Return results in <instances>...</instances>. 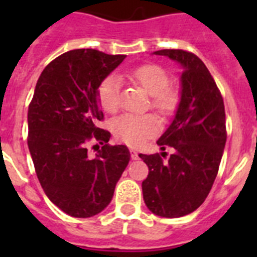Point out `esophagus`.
<instances>
[{
	"label": "esophagus",
	"mask_w": 257,
	"mask_h": 257,
	"mask_svg": "<svg viewBox=\"0 0 257 257\" xmlns=\"http://www.w3.org/2000/svg\"><path fill=\"white\" fill-rule=\"evenodd\" d=\"M131 158H133V160H138V158H139V154H138V152H135L134 149H131Z\"/></svg>",
	"instance_id": "obj_1"
}]
</instances>
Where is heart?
<instances>
[{"instance_id": "b5f03b06", "label": "heart", "mask_w": 257, "mask_h": 257, "mask_svg": "<svg viewBox=\"0 0 257 257\" xmlns=\"http://www.w3.org/2000/svg\"><path fill=\"white\" fill-rule=\"evenodd\" d=\"M128 81L140 86L149 95V106L162 118L176 113L180 104V91L170 83V73L154 63L142 64L123 73ZM97 101L108 113L117 112L121 104V83L117 76H106L96 90ZM114 135L130 147H140L160 131V122L153 114H123L112 123Z\"/></svg>"}]
</instances>
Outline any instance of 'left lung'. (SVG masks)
Instances as JSON below:
<instances>
[{
	"label": "left lung",
	"mask_w": 257,
	"mask_h": 257,
	"mask_svg": "<svg viewBox=\"0 0 257 257\" xmlns=\"http://www.w3.org/2000/svg\"><path fill=\"white\" fill-rule=\"evenodd\" d=\"M183 67L181 100L174 121L157 142L174 153L139 154L149 169L142 184L147 207L162 217H180L205 202L219 171L226 142L225 108L210 70L193 52L158 50Z\"/></svg>",
	"instance_id": "obj_1"
}]
</instances>
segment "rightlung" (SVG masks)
I'll use <instances>...</instances> for the list:
<instances>
[{
	"label": "right lung",
	"instance_id": "obj_1",
	"mask_svg": "<svg viewBox=\"0 0 257 257\" xmlns=\"http://www.w3.org/2000/svg\"><path fill=\"white\" fill-rule=\"evenodd\" d=\"M124 58L70 50L46 65L36 85L28 108V148L44 192L69 216L101 212L130 161L126 145L108 144L110 133L97 127L104 119L97 86ZM95 141L103 147L90 157L87 147Z\"/></svg>",
	"mask_w": 257,
	"mask_h": 257
}]
</instances>
